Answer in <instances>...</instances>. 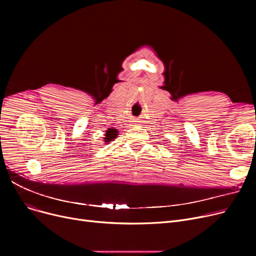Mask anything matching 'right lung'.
<instances>
[{
  "mask_svg": "<svg viewBox=\"0 0 256 256\" xmlns=\"http://www.w3.org/2000/svg\"><path fill=\"white\" fill-rule=\"evenodd\" d=\"M117 135H118V130H115V128H108L106 132V135H104V141L106 143L110 142L113 139H115L117 137Z\"/></svg>",
  "mask_w": 256,
  "mask_h": 256,
  "instance_id": "obj_1",
  "label": "right lung"
}]
</instances>
